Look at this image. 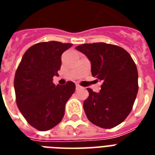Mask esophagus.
<instances>
[{
    "label": "esophagus",
    "instance_id": "1",
    "mask_svg": "<svg viewBox=\"0 0 155 155\" xmlns=\"http://www.w3.org/2000/svg\"><path fill=\"white\" fill-rule=\"evenodd\" d=\"M80 87H80V85H79V84H76V89H80Z\"/></svg>",
    "mask_w": 155,
    "mask_h": 155
}]
</instances>
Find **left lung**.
Listing matches in <instances>:
<instances>
[{"label": "left lung", "instance_id": "8db88e82", "mask_svg": "<svg viewBox=\"0 0 155 155\" xmlns=\"http://www.w3.org/2000/svg\"><path fill=\"white\" fill-rule=\"evenodd\" d=\"M87 56L92 75L101 81L100 92L87 88L84 102L87 119L94 125L111 129L124 121L133 108L138 91V74L134 61L125 49L104 42L75 47Z\"/></svg>", "mask_w": 155, "mask_h": 155}]
</instances>
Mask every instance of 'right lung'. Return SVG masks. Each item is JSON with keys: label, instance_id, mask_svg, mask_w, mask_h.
Masks as SVG:
<instances>
[{"label": "right lung", "instance_id": "obj_1", "mask_svg": "<svg viewBox=\"0 0 155 155\" xmlns=\"http://www.w3.org/2000/svg\"><path fill=\"white\" fill-rule=\"evenodd\" d=\"M71 43L51 41L38 42L25 52L14 77L16 102L31 126L47 131L63 119L65 104L75 90L71 81L54 84L60 69L61 55Z\"/></svg>", "mask_w": 155, "mask_h": 155}]
</instances>
